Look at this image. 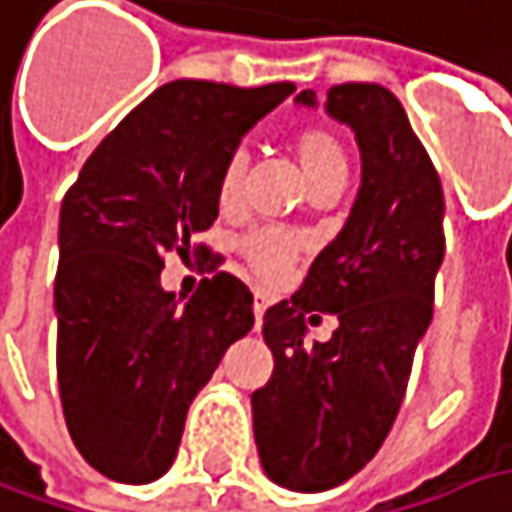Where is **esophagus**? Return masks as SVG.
I'll use <instances>...</instances> for the list:
<instances>
[{"label": "esophagus", "mask_w": 512, "mask_h": 512, "mask_svg": "<svg viewBox=\"0 0 512 512\" xmlns=\"http://www.w3.org/2000/svg\"><path fill=\"white\" fill-rule=\"evenodd\" d=\"M266 304H269L266 292H263V289H255V330H260V324H263V313H266Z\"/></svg>", "instance_id": "obj_1"}]
</instances>
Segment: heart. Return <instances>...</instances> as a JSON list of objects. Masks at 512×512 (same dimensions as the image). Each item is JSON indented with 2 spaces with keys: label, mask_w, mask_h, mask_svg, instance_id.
Listing matches in <instances>:
<instances>
[{
  "label": "heart",
  "mask_w": 512,
  "mask_h": 512,
  "mask_svg": "<svg viewBox=\"0 0 512 512\" xmlns=\"http://www.w3.org/2000/svg\"><path fill=\"white\" fill-rule=\"evenodd\" d=\"M292 147H295L298 165H301L310 185L347 170V156L342 141L324 127L298 130ZM243 176H246V153L234 150L226 159L223 170H220V182H217V199H220L223 208H231L240 199ZM295 249H298V240L292 234L281 231V228H257L243 240V255L252 260V266L260 275L284 272L289 260L295 257Z\"/></svg>",
  "instance_id": "b5f03b06"
}]
</instances>
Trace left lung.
Here are the masks:
<instances>
[{
    "label": "left lung",
    "instance_id": "8db88e82",
    "mask_svg": "<svg viewBox=\"0 0 512 512\" xmlns=\"http://www.w3.org/2000/svg\"><path fill=\"white\" fill-rule=\"evenodd\" d=\"M359 144L362 182L342 231L304 286L263 316L275 371L252 394L260 466L278 487L324 493L379 452L406 394L414 350L432 324L443 263V188L403 104L379 83H342L318 101ZM330 309L340 327L303 345V316Z\"/></svg>",
    "mask_w": 512,
    "mask_h": 512
}]
</instances>
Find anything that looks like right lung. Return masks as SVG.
<instances>
[{"label":"right lung","mask_w":512,"mask_h":512,"mask_svg":"<svg viewBox=\"0 0 512 512\" xmlns=\"http://www.w3.org/2000/svg\"><path fill=\"white\" fill-rule=\"evenodd\" d=\"M292 92L165 83L98 144L60 205V400L77 452L112 481L165 475L194 397L255 324L234 275L217 272L185 301L162 286V257L191 255L214 226L226 159Z\"/></svg>","instance_id":"obj_1"}]
</instances>
